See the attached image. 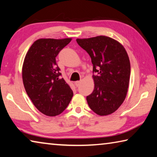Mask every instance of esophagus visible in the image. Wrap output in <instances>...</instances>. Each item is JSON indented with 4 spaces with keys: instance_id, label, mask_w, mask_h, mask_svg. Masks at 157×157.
Masks as SVG:
<instances>
[{
    "instance_id": "1",
    "label": "esophagus",
    "mask_w": 157,
    "mask_h": 157,
    "mask_svg": "<svg viewBox=\"0 0 157 157\" xmlns=\"http://www.w3.org/2000/svg\"><path fill=\"white\" fill-rule=\"evenodd\" d=\"M81 81L79 80V81H76V82H75V86H79V84H81Z\"/></svg>"
}]
</instances>
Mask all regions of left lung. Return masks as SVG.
I'll list each match as a JSON object with an SVG mask.
<instances>
[{
	"mask_svg": "<svg viewBox=\"0 0 157 157\" xmlns=\"http://www.w3.org/2000/svg\"><path fill=\"white\" fill-rule=\"evenodd\" d=\"M88 52L93 63L94 90L86 96L89 107L100 116L116 111L127 95L130 78V62L123 45L106 36L77 39Z\"/></svg>",
	"mask_w": 157,
	"mask_h": 157,
	"instance_id": "8db88e82",
	"label": "left lung"
}]
</instances>
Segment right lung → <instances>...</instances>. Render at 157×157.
Segmentation results:
<instances>
[{"label":"right lung","mask_w":157,"mask_h":157,"mask_svg":"<svg viewBox=\"0 0 157 157\" xmlns=\"http://www.w3.org/2000/svg\"><path fill=\"white\" fill-rule=\"evenodd\" d=\"M71 39H38L23 62L22 78L26 93L37 109L46 116L62 113L73 95L68 84L61 78L55 59Z\"/></svg>","instance_id":"obj_1"}]
</instances>
